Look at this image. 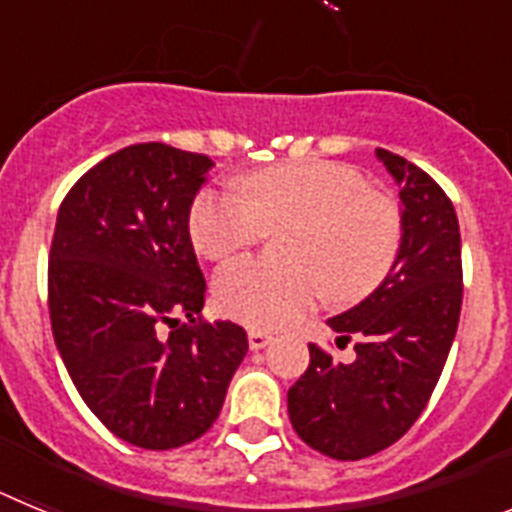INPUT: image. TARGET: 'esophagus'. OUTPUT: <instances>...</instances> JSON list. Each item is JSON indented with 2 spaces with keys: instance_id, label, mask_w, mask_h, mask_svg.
<instances>
[{
  "instance_id": "34e87169",
  "label": "esophagus",
  "mask_w": 512,
  "mask_h": 512,
  "mask_svg": "<svg viewBox=\"0 0 512 512\" xmlns=\"http://www.w3.org/2000/svg\"><path fill=\"white\" fill-rule=\"evenodd\" d=\"M269 343H271L269 333H264V330H256V328L248 330V346H251V351H259V348L269 346Z\"/></svg>"
}]
</instances>
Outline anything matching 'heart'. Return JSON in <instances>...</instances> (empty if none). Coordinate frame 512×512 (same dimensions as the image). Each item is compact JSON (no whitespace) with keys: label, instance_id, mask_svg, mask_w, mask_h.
I'll return each instance as SVG.
<instances>
[{"label":"heart","instance_id":"1","mask_svg":"<svg viewBox=\"0 0 512 512\" xmlns=\"http://www.w3.org/2000/svg\"><path fill=\"white\" fill-rule=\"evenodd\" d=\"M241 194L202 189L187 215L189 241L210 261L287 230L282 256L289 264L238 259L217 274V307L238 323L282 328L307 315L323 292L333 305H354L377 292L400 259V205L366 187L354 166H266L243 179Z\"/></svg>","mask_w":512,"mask_h":512}]
</instances>
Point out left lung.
Returning a JSON list of instances; mask_svg holds the SVG:
<instances>
[{"instance_id":"8db88e82","label":"left lung","mask_w":512,"mask_h":512,"mask_svg":"<svg viewBox=\"0 0 512 512\" xmlns=\"http://www.w3.org/2000/svg\"><path fill=\"white\" fill-rule=\"evenodd\" d=\"M400 184V259L377 292L330 318L338 346L356 341L341 364L310 343V366L287 392L297 436L330 459L356 461L387 449L413 428L443 372L461 312V235L451 200L408 158L377 148Z\"/></svg>"}]
</instances>
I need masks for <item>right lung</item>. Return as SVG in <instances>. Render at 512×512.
Segmentation results:
<instances>
[{
	"mask_svg": "<svg viewBox=\"0 0 512 512\" xmlns=\"http://www.w3.org/2000/svg\"><path fill=\"white\" fill-rule=\"evenodd\" d=\"M210 166L202 153L138 143L99 161L58 207L53 338L87 408L140 449L200 438L248 351L241 325L202 318L207 284L187 215Z\"/></svg>",
	"mask_w": 512,
	"mask_h": 512,
	"instance_id": "obj_1",
	"label": "right lung"
}]
</instances>
